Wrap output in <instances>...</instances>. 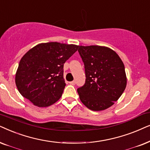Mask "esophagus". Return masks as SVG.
<instances>
[{"label":"esophagus","instance_id":"1","mask_svg":"<svg viewBox=\"0 0 150 150\" xmlns=\"http://www.w3.org/2000/svg\"><path fill=\"white\" fill-rule=\"evenodd\" d=\"M69 83L71 85H75V81H70Z\"/></svg>","mask_w":150,"mask_h":150}]
</instances>
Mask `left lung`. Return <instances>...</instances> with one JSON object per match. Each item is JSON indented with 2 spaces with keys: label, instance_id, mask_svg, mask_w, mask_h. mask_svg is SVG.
Wrapping results in <instances>:
<instances>
[{
  "label": "left lung",
  "instance_id": "obj_1",
  "mask_svg": "<svg viewBox=\"0 0 150 150\" xmlns=\"http://www.w3.org/2000/svg\"><path fill=\"white\" fill-rule=\"evenodd\" d=\"M85 69L84 85L77 88L79 99L88 108H108L125 91L127 78L122 60L115 51L101 46H78Z\"/></svg>",
  "mask_w": 150,
  "mask_h": 150
}]
</instances>
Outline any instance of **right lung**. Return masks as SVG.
Wrapping results in <instances>:
<instances>
[{
  "label": "right lung",
  "instance_id": "right-lung-1",
  "mask_svg": "<svg viewBox=\"0 0 150 150\" xmlns=\"http://www.w3.org/2000/svg\"><path fill=\"white\" fill-rule=\"evenodd\" d=\"M77 49L75 45L47 42L30 49L21 58L16 74L20 93L38 107L58 101L66 86L64 64Z\"/></svg>",
  "mask_w": 150,
  "mask_h": 150
}]
</instances>
